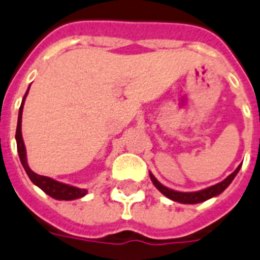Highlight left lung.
I'll return each instance as SVG.
<instances>
[{
  "label": "left lung",
  "instance_id": "obj_1",
  "mask_svg": "<svg viewBox=\"0 0 260 260\" xmlns=\"http://www.w3.org/2000/svg\"><path fill=\"white\" fill-rule=\"evenodd\" d=\"M240 167L242 166H239L238 169L231 174V175H228L224 181L218 182L217 185L210 186V187H206V189L200 190V191H191V193H183V191H175V190L173 189H169L166 186H163L151 173L150 178L151 181H152V183L155 185V187H156L163 196H166L167 198H170L173 201L181 202V204H200V202H204L206 201V200H209V198L216 197L218 194H221L222 191L230 186L231 182L234 181V178L238 175Z\"/></svg>",
  "mask_w": 260,
  "mask_h": 260
}]
</instances>
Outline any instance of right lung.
Here are the masks:
<instances>
[{
  "label": "right lung",
  "mask_w": 260,
  "mask_h": 260,
  "mask_svg": "<svg viewBox=\"0 0 260 260\" xmlns=\"http://www.w3.org/2000/svg\"><path fill=\"white\" fill-rule=\"evenodd\" d=\"M28 90H26L25 95H24V98H22L21 106H20V110H18L17 129H16L17 152H18V156H20V160H21L22 167H24V170L26 171L28 177H29V179L34 182L35 185L38 186V187H40V189H42L46 194H48L50 197L55 198V200H66V201H71V200H77V198H81L83 197V196H86L87 193L86 189H79V187H75V186H70V185H66V183H62V182L55 181V179H52V178L50 177L39 175V174L34 173V171L30 170L29 166H28V162H26L25 146H24V140H22V135H21L22 108H24V101H25Z\"/></svg>",
  "instance_id": "add662e5"
}]
</instances>
